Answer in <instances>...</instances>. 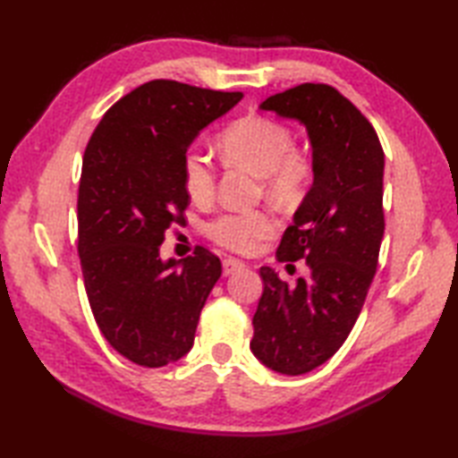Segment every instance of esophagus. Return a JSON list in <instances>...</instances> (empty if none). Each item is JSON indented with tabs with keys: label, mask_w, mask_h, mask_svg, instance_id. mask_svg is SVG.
<instances>
[{
	"label": "esophagus",
	"mask_w": 458,
	"mask_h": 458,
	"mask_svg": "<svg viewBox=\"0 0 458 458\" xmlns=\"http://www.w3.org/2000/svg\"><path fill=\"white\" fill-rule=\"evenodd\" d=\"M242 267H244V264H242L240 259H236V258H224V261H222V271H224V276H232V274H236V271H240Z\"/></svg>",
	"instance_id": "obj_1"
}]
</instances>
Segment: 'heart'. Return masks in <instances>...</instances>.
Here are the masks:
<instances>
[{
  "mask_svg": "<svg viewBox=\"0 0 458 458\" xmlns=\"http://www.w3.org/2000/svg\"><path fill=\"white\" fill-rule=\"evenodd\" d=\"M216 145L228 165L258 174L264 192L281 207H295L307 197L315 179L313 155L295 145L293 131L284 122L261 114L242 115L218 133ZM181 181L192 202L212 200L216 192V173L207 153L197 148L184 151ZM277 228L279 220L269 208L228 210L207 224V234L222 248L251 254L261 242L274 236Z\"/></svg>",
  "mask_w": 458,
  "mask_h": 458,
  "instance_id": "heart-1",
  "label": "heart"
}]
</instances>
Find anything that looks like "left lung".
Here are the masks:
<instances>
[{
  "mask_svg": "<svg viewBox=\"0 0 458 458\" xmlns=\"http://www.w3.org/2000/svg\"><path fill=\"white\" fill-rule=\"evenodd\" d=\"M274 110L307 125L315 182L277 248L279 261L305 259L310 276L289 287L271 267L250 348L281 374H307L344 344L372 285L384 220V149L374 125L346 96L305 82L269 96Z\"/></svg>",
  "mask_w": 458,
  "mask_h": 458,
  "instance_id": "1",
  "label": "left lung"
}]
</instances>
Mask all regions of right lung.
Listing matches in <instances>:
<instances>
[{
	"instance_id": "obj_1",
	"label": "right lung",
	"mask_w": 458,
	"mask_h": 458,
	"mask_svg": "<svg viewBox=\"0 0 458 458\" xmlns=\"http://www.w3.org/2000/svg\"><path fill=\"white\" fill-rule=\"evenodd\" d=\"M242 92L151 81L104 114L86 145L79 187V256L100 333L145 368L167 366L191 350L200 310L222 264L194 246L182 267L163 264L165 232L191 204L181 159L204 125Z\"/></svg>"
}]
</instances>
